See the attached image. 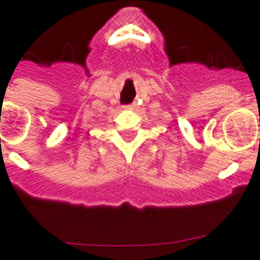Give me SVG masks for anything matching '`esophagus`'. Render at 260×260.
I'll list each match as a JSON object with an SVG mask.
<instances>
[{
  "instance_id": "obj_1",
  "label": "esophagus",
  "mask_w": 260,
  "mask_h": 260,
  "mask_svg": "<svg viewBox=\"0 0 260 260\" xmlns=\"http://www.w3.org/2000/svg\"><path fill=\"white\" fill-rule=\"evenodd\" d=\"M127 108H129V110H135V108H137V103H132V105L128 106Z\"/></svg>"
}]
</instances>
